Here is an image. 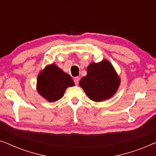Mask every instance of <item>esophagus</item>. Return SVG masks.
I'll use <instances>...</instances> for the list:
<instances>
[{
	"mask_svg": "<svg viewBox=\"0 0 156 156\" xmlns=\"http://www.w3.org/2000/svg\"><path fill=\"white\" fill-rule=\"evenodd\" d=\"M74 83H75L76 85H78L79 82H80V77H78V76H76V77H74Z\"/></svg>",
	"mask_w": 156,
	"mask_h": 156,
	"instance_id": "esophagus-1",
	"label": "esophagus"
}]
</instances>
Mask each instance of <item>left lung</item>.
Masks as SVG:
<instances>
[{
    "mask_svg": "<svg viewBox=\"0 0 156 156\" xmlns=\"http://www.w3.org/2000/svg\"><path fill=\"white\" fill-rule=\"evenodd\" d=\"M120 82L112 64L104 59L88 66L87 75L81 79L80 86L89 99L98 102L110 99L116 92Z\"/></svg>",
    "mask_w": 156,
    "mask_h": 156,
    "instance_id": "left-lung-1",
    "label": "left lung"
}]
</instances>
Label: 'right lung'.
I'll list each match as a JSON object with an SVG mask.
<instances>
[{"mask_svg": "<svg viewBox=\"0 0 156 156\" xmlns=\"http://www.w3.org/2000/svg\"><path fill=\"white\" fill-rule=\"evenodd\" d=\"M74 86L69 74L55 64L48 65L37 76L38 93L50 102H55L63 97L66 89Z\"/></svg>", "mask_w": 156, "mask_h": 156, "instance_id": "right-lung-1", "label": "right lung"}]
</instances>
